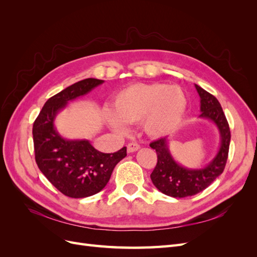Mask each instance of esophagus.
<instances>
[{"label": "esophagus", "mask_w": 257, "mask_h": 257, "mask_svg": "<svg viewBox=\"0 0 257 257\" xmlns=\"http://www.w3.org/2000/svg\"><path fill=\"white\" fill-rule=\"evenodd\" d=\"M138 149H141V146H139V145L136 144V143H130V144L127 145V152H128V153L135 152V151H137Z\"/></svg>", "instance_id": "obj_1"}]
</instances>
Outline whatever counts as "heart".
Segmentation results:
<instances>
[{"mask_svg": "<svg viewBox=\"0 0 257 257\" xmlns=\"http://www.w3.org/2000/svg\"><path fill=\"white\" fill-rule=\"evenodd\" d=\"M186 97L176 85L164 83H133L113 96L112 111H105L109 126L119 133L127 124L141 121L144 133L152 138L166 136L181 123L186 111Z\"/></svg>", "mask_w": 257, "mask_h": 257, "instance_id": "b5f03b06", "label": "heart"}]
</instances>
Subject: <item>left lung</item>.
<instances>
[{"label": "left lung", "mask_w": 257, "mask_h": 257, "mask_svg": "<svg viewBox=\"0 0 257 257\" xmlns=\"http://www.w3.org/2000/svg\"><path fill=\"white\" fill-rule=\"evenodd\" d=\"M200 97V119H208L220 134V147L215 157L205 167L188 168L174 159L169 150L168 137L150 144L157 151L158 163L151 174V180L159 191L172 197H186L204 191L219 177L226 165L230 143V131L221 104L212 94L195 84Z\"/></svg>", "instance_id": "1"}]
</instances>
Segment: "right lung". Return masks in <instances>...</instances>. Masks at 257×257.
<instances>
[{"label":"right lung","mask_w":257,"mask_h":257,"mask_svg":"<svg viewBox=\"0 0 257 257\" xmlns=\"http://www.w3.org/2000/svg\"><path fill=\"white\" fill-rule=\"evenodd\" d=\"M104 80L87 78L50 97L33 124L35 161L50 183L72 198L92 196L108 183L112 170L126 157V148L114 153L96 150L87 139H66L54 126L68 102L88 94Z\"/></svg>","instance_id":"1"}]
</instances>
